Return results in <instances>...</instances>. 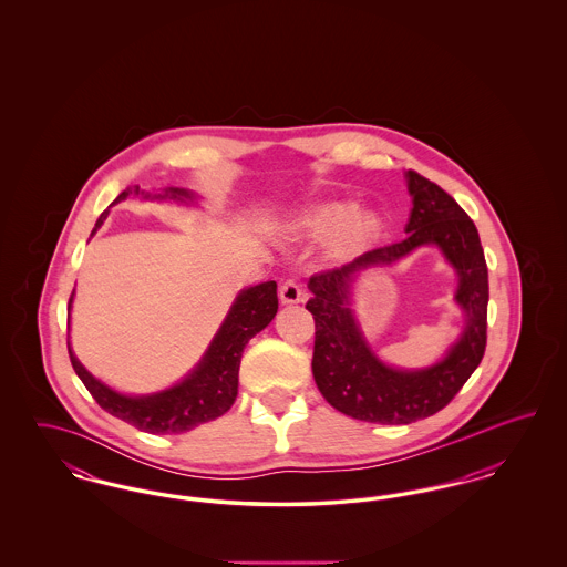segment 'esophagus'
<instances>
[{
    "label": "esophagus",
    "instance_id": "34e87169",
    "mask_svg": "<svg viewBox=\"0 0 567 567\" xmlns=\"http://www.w3.org/2000/svg\"><path fill=\"white\" fill-rule=\"evenodd\" d=\"M278 296H280V301L282 303H297V301H303V291H301V287L297 285L296 280H285L282 285H280V289H278Z\"/></svg>",
    "mask_w": 567,
    "mask_h": 567
}]
</instances>
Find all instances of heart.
<instances>
[{
    "label": "heart",
    "mask_w": 567,
    "mask_h": 567,
    "mask_svg": "<svg viewBox=\"0 0 567 567\" xmlns=\"http://www.w3.org/2000/svg\"><path fill=\"white\" fill-rule=\"evenodd\" d=\"M351 218L352 208H349V206L329 204V206L317 208L308 215L299 216L296 225H293V231H296L297 238L323 243V240H331L338 234H342ZM347 229L344 240L349 244L359 243L374 229V220L370 216H359V218L352 220V225Z\"/></svg>",
    "instance_id": "1"
}]
</instances>
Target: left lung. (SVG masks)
<instances>
[{"label": "left lung", "instance_id": "obj_1", "mask_svg": "<svg viewBox=\"0 0 567 567\" xmlns=\"http://www.w3.org/2000/svg\"><path fill=\"white\" fill-rule=\"evenodd\" d=\"M412 213L404 240L363 252L342 268L315 274L306 308L315 319L312 374L324 400L357 421L408 425L440 412L481 365L486 349L488 270L474 220L457 202L414 169H408ZM423 243L441 246L460 274L458 303L468 324L437 367L402 373L380 364L362 340L348 308L351 276L388 265Z\"/></svg>", "mask_w": 567, "mask_h": 567}]
</instances>
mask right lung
Returning <instances> with one entry per match:
<instances>
[{"label": "right lung", "mask_w": 567, "mask_h": 567, "mask_svg": "<svg viewBox=\"0 0 567 567\" xmlns=\"http://www.w3.org/2000/svg\"><path fill=\"white\" fill-rule=\"evenodd\" d=\"M127 195L151 197V193H144L134 185L123 190L114 199V204L123 202ZM155 197L157 199L169 197V199L185 202L190 199V193L185 189H165V193ZM106 216L109 210L100 215L93 227V234L97 231V227H102ZM70 303H72V297H70ZM276 312H278V296H276L274 280L246 289L231 306L210 349L204 354L202 363L190 372V377L163 393L146 395V398H127L112 391L82 368L81 361L70 349V342H68V351H70L72 368L81 378L82 384L86 386V391L93 395V400L100 404V408H104L112 416L130 423L140 432L155 433V435L189 432L202 423L223 416L234 405L238 398V372H240L244 347L252 336H257L261 329L270 324Z\"/></svg>", "instance_id": "right-lung-1"}]
</instances>
